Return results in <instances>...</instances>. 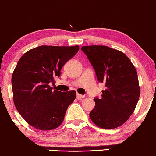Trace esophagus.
<instances>
[{"instance_id":"obj_1","label":"esophagus","mask_w":156,"mask_h":156,"mask_svg":"<svg viewBox=\"0 0 156 156\" xmlns=\"http://www.w3.org/2000/svg\"><path fill=\"white\" fill-rule=\"evenodd\" d=\"M76 98H77V99L80 100V99H83V98H85V95H80V94H77Z\"/></svg>"}]
</instances>
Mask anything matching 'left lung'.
Masks as SVG:
<instances>
[{"mask_svg":"<svg viewBox=\"0 0 156 156\" xmlns=\"http://www.w3.org/2000/svg\"><path fill=\"white\" fill-rule=\"evenodd\" d=\"M81 50L93 65L99 82L105 85L102 98H95L90 118L102 129L124 124L136 107L140 96L137 72L128 57L107 46H83Z\"/></svg>","mask_w":156,"mask_h":156,"instance_id":"left-lung-1","label":"left lung"}]
</instances>
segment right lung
Wrapping results in <instances>:
<instances>
[{"label":"right lung","mask_w":156,"mask_h":156,"mask_svg":"<svg viewBox=\"0 0 156 156\" xmlns=\"http://www.w3.org/2000/svg\"><path fill=\"white\" fill-rule=\"evenodd\" d=\"M79 46H39L23 54L12 73L13 102L22 117L34 128L52 130L62 124L74 90H53L49 84L61 75L63 65L76 55Z\"/></svg>","instance_id":"1"}]
</instances>
